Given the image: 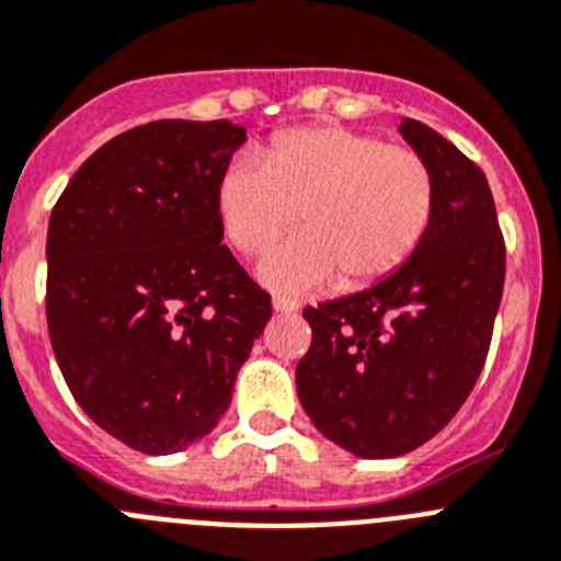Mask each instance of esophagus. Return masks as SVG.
I'll use <instances>...</instances> for the list:
<instances>
[{"label":"esophagus","mask_w":561,"mask_h":561,"mask_svg":"<svg viewBox=\"0 0 561 561\" xmlns=\"http://www.w3.org/2000/svg\"><path fill=\"white\" fill-rule=\"evenodd\" d=\"M274 310L282 312V316H290V312L299 310V301L285 299V296H274Z\"/></svg>","instance_id":"esophagus-1"}]
</instances>
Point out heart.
I'll list each match as a JSON object with an SVG mask.
<instances>
[{"instance_id": "b5f03b06", "label": "heart", "mask_w": 561, "mask_h": 561, "mask_svg": "<svg viewBox=\"0 0 561 561\" xmlns=\"http://www.w3.org/2000/svg\"><path fill=\"white\" fill-rule=\"evenodd\" d=\"M215 211L234 251L260 256L296 224L301 234L262 262L282 290H363L405 265L427 237L436 179L416 150L343 125H307L274 136L220 170Z\"/></svg>"}]
</instances>
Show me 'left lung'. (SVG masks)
<instances>
[{"mask_svg":"<svg viewBox=\"0 0 561 561\" xmlns=\"http://www.w3.org/2000/svg\"><path fill=\"white\" fill-rule=\"evenodd\" d=\"M400 134L436 179L431 231L388 279L305 307L312 343L296 366L312 425L360 458L405 456L456 416L486 360L506 276L483 170L425 123L402 119Z\"/></svg>","mask_w":561,"mask_h":561,"instance_id":"left-lung-1","label":"left lung"}]
</instances>
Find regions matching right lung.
Masks as SVG:
<instances>
[{
	"label": "right lung",
	"mask_w": 561,
	"mask_h": 561,
	"mask_svg": "<svg viewBox=\"0 0 561 561\" xmlns=\"http://www.w3.org/2000/svg\"><path fill=\"white\" fill-rule=\"evenodd\" d=\"M245 142L229 119H159L80 164L47 231V327L60 375L105 433L168 456L218 425L271 318L215 211Z\"/></svg>",
	"instance_id": "1"
}]
</instances>
